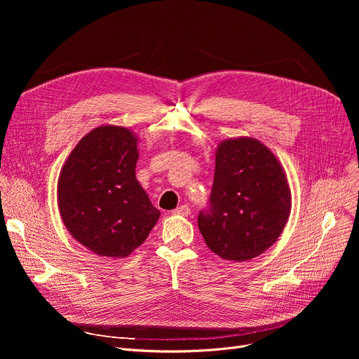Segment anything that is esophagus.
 Masks as SVG:
<instances>
[{"instance_id": "obj_1", "label": "esophagus", "mask_w": 359, "mask_h": 359, "mask_svg": "<svg viewBox=\"0 0 359 359\" xmlns=\"http://www.w3.org/2000/svg\"><path fill=\"white\" fill-rule=\"evenodd\" d=\"M173 215H179V216H189L190 215V208L187 206V204H183V206H179L177 209L173 210Z\"/></svg>"}]
</instances>
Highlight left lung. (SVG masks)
<instances>
[{"label":"left lung","instance_id":"obj_1","mask_svg":"<svg viewBox=\"0 0 359 359\" xmlns=\"http://www.w3.org/2000/svg\"><path fill=\"white\" fill-rule=\"evenodd\" d=\"M290 212L285 172L264 143L247 136L219 143L210 206L197 219L213 252L230 262L257 257L277 241Z\"/></svg>","mask_w":359,"mask_h":359}]
</instances>
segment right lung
Instances as JSON below:
<instances>
[{"label": "right lung", "mask_w": 359, "mask_h": 359, "mask_svg": "<svg viewBox=\"0 0 359 359\" xmlns=\"http://www.w3.org/2000/svg\"><path fill=\"white\" fill-rule=\"evenodd\" d=\"M137 140L123 126L95 128L60 173L62 222L76 241L102 257H128L161 217L136 179Z\"/></svg>", "instance_id": "add662e5"}]
</instances>
